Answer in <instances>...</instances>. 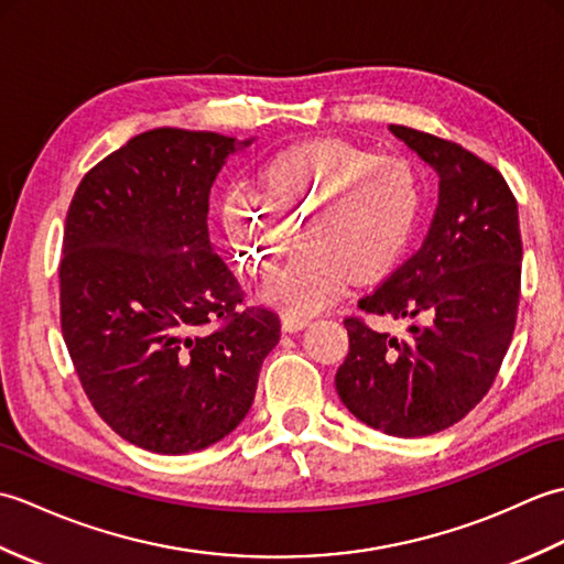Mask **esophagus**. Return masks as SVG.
Here are the masks:
<instances>
[{
	"instance_id": "esophagus-1",
	"label": "esophagus",
	"mask_w": 564,
	"mask_h": 564,
	"mask_svg": "<svg viewBox=\"0 0 564 564\" xmlns=\"http://www.w3.org/2000/svg\"><path fill=\"white\" fill-rule=\"evenodd\" d=\"M307 325H310V317L291 315V313H285V315L281 317V327H283V332H297V329H303V327H307Z\"/></svg>"
}]
</instances>
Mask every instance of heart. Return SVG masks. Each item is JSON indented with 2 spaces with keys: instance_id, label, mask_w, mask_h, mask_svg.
<instances>
[{
  "instance_id": "1",
  "label": "heart",
  "mask_w": 564,
  "mask_h": 564,
  "mask_svg": "<svg viewBox=\"0 0 564 564\" xmlns=\"http://www.w3.org/2000/svg\"><path fill=\"white\" fill-rule=\"evenodd\" d=\"M261 196L232 186L223 223L239 267L271 275L301 230L305 249L267 285V301L291 315L332 305L354 275L373 281L394 269L424 215V176L398 154L344 140L301 142L263 166Z\"/></svg>"
}]
</instances>
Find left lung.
<instances>
[{"label":"left lung","instance_id":"left-lung-1","mask_svg":"<svg viewBox=\"0 0 564 564\" xmlns=\"http://www.w3.org/2000/svg\"><path fill=\"white\" fill-rule=\"evenodd\" d=\"M438 174L424 245L358 307L410 319L402 337L346 317L349 354L337 392L356 419L390 436H429L475 410L492 388L517 327L519 208L492 164L458 142L390 126Z\"/></svg>","mask_w":564,"mask_h":564}]
</instances>
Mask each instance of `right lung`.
<instances>
[{
	"instance_id": "add662e5",
	"label": "right lung",
	"mask_w": 564,
	"mask_h": 564,
	"mask_svg": "<svg viewBox=\"0 0 564 564\" xmlns=\"http://www.w3.org/2000/svg\"><path fill=\"white\" fill-rule=\"evenodd\" d=\"M249 145L154 128L91 166L69 203L63 339L97 414L152 453L200 451L230 434L281 337L279 315L247 305L208 237L215 176Z\"/></svg>"
}]
</instances>
